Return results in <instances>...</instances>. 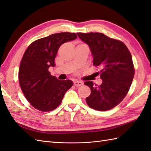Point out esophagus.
Masks as SVG:
<instances>
[{
    "instance_id": "esophagus-1",
    "label": "esophagus",
    "mask_w": 151,
    "mask_h": 151,
    "mask_svg": "<svg viewBox=\"0 0 151 151\" xmlns=\"http://www.w3.org/2000/svg\"><path fill=\"white\" fill-rule=\"evenodd\" d=\"M73 84L76 86V87H80V86H81L83 84V83L81 81H75L73 82Z\"/></svg>"
}]
</instances>
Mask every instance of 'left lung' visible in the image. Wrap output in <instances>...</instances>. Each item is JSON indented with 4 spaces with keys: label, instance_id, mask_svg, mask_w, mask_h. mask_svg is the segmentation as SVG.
Here are the masks:
<instances>
[{
    "label": "left lung",
    "instance_id": "8db88e82",
    "mask_svg": "<svg viewBox=\"0 0 151 151\" xmlns=\"http://www.w3.org/2000/svg\"><path fill=\"white\" fill-rule=\"evenodd\" d=\"M77 35L90 47L94 65L101 67L102 83L94 86L93 81L85 82L91 90L90 96L86 98L87 104L101 111L112 109L124 99L134 78L135 72L130 52L124 43L102 33L78 32Z\"/></svg>",
    "mask_w": 151,
    "mask_h": 151
}]
</instances>
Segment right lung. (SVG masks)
<instances>
[{"mask_svg":"<svg viewBox=\"0 0 151 151\" xmlns=\"http://www.w3.org/2000/svg\"><path fill=\"white\" fill-rule=\"evenodd\" d=\"M76 38V33L53 34L33 42L24 52L19 81L24 96L35 108L45 112L56 109L72 87L71 80H58L48 69L55 66V58L60 46Z\"/></svg>","mask_w":151,"mask_h":151,"instance_id":"right-lung-1","label":"right lung"}]
</instances>
